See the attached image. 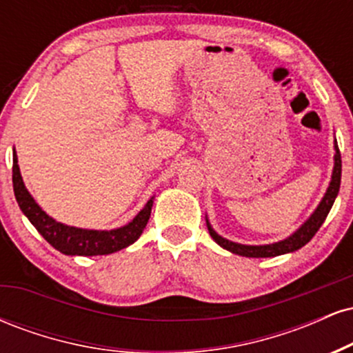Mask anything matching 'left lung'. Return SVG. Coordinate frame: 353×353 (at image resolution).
<instances>
[{
  "mask_svg": "<svg viewBox=\"0 0 353 353\" xmlns=\"http://www.w3.org/2000/svg\"><path fill=\"white\" fill-rule=\"evenodd\" d=\"M334 171H332V179L329 188H327L325 194H323L322 201L319 202V205L315 208L314 212L310 214V217L307 219L305 222L295 230L294 234H290L289 237L282 239V241L274 242V244H264V245H245V244H239V242H232L229 239L219 236L216 230L212 229L210 225L209 219L205 217V222H208V229L210 237L217 242L219 245L224 247L225 250L229 252L236 254V255H242V257H277V255L282 254H290L295 252V250L302 249L307 242L310 241L312 237L317 234V230L320 229V225L323 224L325 217L329 216L332 205H334L335 197H337L339 189H340V179H342V159H340V151L337 141H334Z\"/></svg>",
  "mask_w": 353,
  "mask_h": 353,
  "instance_id": "left-lung-1",
  "label": "left lung"
}]
</instances>
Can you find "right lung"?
Returning <instances> with one entry per match:
<instances>
[{
	"instance_id": "add662e5",
	"label": "right lung",
	"mask_w": 353,
	"mask_h": 353,
	"mask_svg": "<svg viewBox=\"0 0 353 353\" xmlns=\"http://www.w3.org/2000/svg\"><path fill=\"white\" fill-rule=\"evenodd\" d=\"M13 190L14 197L18 201L19 209L30 219L41 236L46 239L56 250L64 255H108L117 250L125 249L128 245L134 244L141 237L143 230L148 224L151 209L154 204V197H151L143 209L136 214L131 222L123 228L111 230H96V229H81L74 225H66L63 222L54 221L48 216L39 204L33 199L30 190L24 185L21 172H19L18 156L13 149Z\"/></svg>"
}]
</instances>
